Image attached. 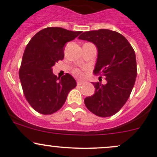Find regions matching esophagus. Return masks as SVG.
Returning <instances> with one entry per match:
<instances>
[{
  "mask_svg": "<svg viewBox=\"0 0 157 157\" xmlns=\"http://www.w3.org/2000/svg\"><path fill=\"white\" fill-rule=\"evenodd\" d=\"M84 83L83 81H81V80H77V85L80 86V85H83Z\"/></svg>",
  "mask_w": 157,
  "mask_h": 157,
  "instance_id": "obj_1",
  "label": "esophagus"
}]
</instances>
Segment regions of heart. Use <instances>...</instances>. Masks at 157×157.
<instances>
[{"label":"heart","instance_id":"1","mask_svg":"<svg viewBox=\"0 0 157 157\" xmlns=\"http://www.w3.org/2000/svg\"><path fill=\"white\" fill-rule=\"evenodd\" d=\"M73 73L77 77H82L84 75V72L83 71L79 70V69H74L73 71Z\"/></svg>","mask_w":157,"mask_h":157}]
</instances>
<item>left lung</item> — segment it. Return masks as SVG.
Wrapping results in <instances>:
<instances>
[{"mask_svg":"<svg viewBox=\"0 0 157 157\" xmlns=\"http://www.w3.org/2000/svg\"><path fill=\"white\" fill-rule=\"evenodd\" d=\"M78 38L96 46L98 58L94 74L105 76L107 81L106 84L92 83L95 92L84 99L85 105L96 116H113L126 104L135 85L137 65L134 49L124 36L108 29L86 31Z\"/></svg>","mask_w":157,"mask_h":157,"instance_id":"obj_1","label":"left lung"}]
</instances>
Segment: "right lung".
Returning a JSON list of instances; mask_svg holds the SVG:
<instances>
[{
  "instance_id": "add662e5",
  "label": "right lung",
  "mask_w": 157,
  "mask_h": 157,
  "mask_svg": "<svg viewBox=\"0 0 157 157\" xmlns=\"http://www.w3.org/2000/svg\"><path fill=\"white\" fill-rule=\"evenodd\" d=\"M80 33L59 27L46 28L38 31L26 46L19 79L26 100L41 114L58 111L65 104L69 92L77 86L71 74L57 77L52 67L64 59L66 43Z\"/></svg>"
}]
</instances>
